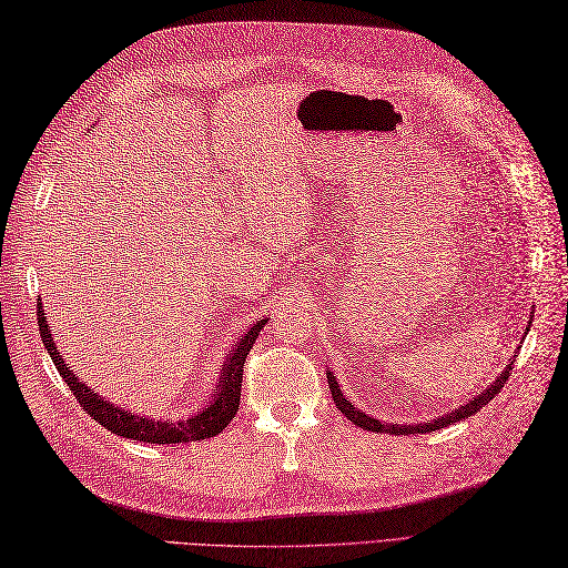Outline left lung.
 I'll list each match as a JSON object with an SVG mask.
<instances>
[{"label": "left lung", "instance_id": "obj_1", "mask_svg": "<svg viewBox=\"0 0 568 568\" xmlns=\"http://www.w3.org/2000/svg\"><path fill=\"white\" fill-rule=\"evenodd\" d=\"M514 364H516V358H510L508 362V366L499 373V376H496V381L489 385L487 390H481L477 397H473V399H467L465 405H460L458 409H450L448 414H440V417H436L434 422H426V424H412V426H407V424H383V422H378V419H373V417H368L366 412H362V409H356L347 397H344V393L339 390V383H337V378L332 376V373H327V383H329V393H332V399H335L337 403V407H339V412L344 414V417H347L349 422H354L356 426H362V428H366V432H381V434H395V436H407V434H426V432H436V428H444V426H450L453 422H463V419H467V417H473L475 412H479L484 405L489 403V399H494L496 395L501 393V388L506 385V381H508V373L514 371Z\"/></svg>", "mask_w": 568, "mask_h": 568}]
</instances>
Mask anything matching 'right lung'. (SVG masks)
I'll use <instances>...</instances> for the list:
<instances>
[{
	"label": "right lung",
	"instance_id": "add662e5",
	"mask_svg": "<svg viewBox=\"0 0 568 568\" xmlns=\"http://www.w3.org/2000/svg\"><path fill=\"white\" fill-rule=\"evenodd\" d=\"M265 323L267 317H262V321H257L236 344H233V349L224 362V368H221L216 393L212 395L210 405L202 407L197 414H192L187 419H178V422L149 419V417H140V414L134 412L115 407L110 399H103L99 393L91 390L84 381H79L74 373L69 371L62 354L58 352V347H54V339L48 327V317L43 313V303L38 298L40 337H43V344L52 358V364L58 366L60 376L69 385V390H72L74 397L79 399V405L84 407V412L91 414V417L101 426H105L110 434H118L122 438H132V440H144V444H187V440H204L224 432V428L231 424V419L236 417L239 405H241L245 356L253 349V344L260 335V329L265 327Z\"/></svg>",
	"mask_w": 568,
	"mask_h": 568
}]
</instances>
